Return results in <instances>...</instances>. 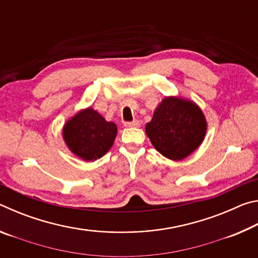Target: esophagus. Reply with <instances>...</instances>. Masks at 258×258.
I'll list each match as a JSON object with an SVG mask.
<instances>
[{
  "instance_id": "esophagus-1",
  "label": "esophagus",
  "mask_w": 258,
  "mask_h": 258,
  "mask_svg": "<svg viewBox=\"0 0 258 258\" xmlns=\"http://www.w3.org/2000/svg\"><path fill=\"white\" fill-rule=\"evenodd\" d=\"M124 126H125V127H139V126H140V121H139V120L125 121Z\"/></svg>"
}]
</instances>
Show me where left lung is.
<instances>
[{
    "label": "left lung",
    "instance_id": "obj_1",
    "mask_svg": "<svg viewBox=\"0 0 258 258\" xmlns=\"http://www.w3.org/2000/svg\"><path fill=\"white\" fill-rule=\"evenodd\" d=\"M207 121L197 104L190 100L167 97L159 103L146 133L155 149L166 158L182 160L202 145Z\"/></svg>",
    "mask_w": 258,
    "mask_h": 258
}]
</instances>
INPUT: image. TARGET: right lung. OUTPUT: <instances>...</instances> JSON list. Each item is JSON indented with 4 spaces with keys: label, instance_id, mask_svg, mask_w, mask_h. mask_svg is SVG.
Segmentation results:
<instances>
[{
    "label": "right lung",
    "instance_id": "obj_1",
    "mask_svg": "<svg viewBox=\"0 0 258 258\" xmlns=\"http://www.w3.org/2000/svg\"><path fill=\"white\" fill-rule=\"evenodd\" d=\"M117 135V126L107 121L98 111L86 108L67 120L62 137L74 155L83 160L94 161L106 155Z\"/></svg>",
    "mask_w": 258,
    "mask_h": 258
}]
</instances>
